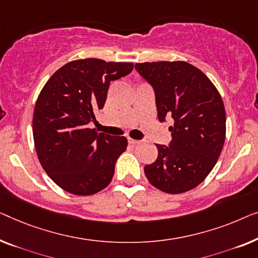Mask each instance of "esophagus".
<instances>
[{
	"label": "esophagus",
	"instance_id": "34e87169",
	"mask_svg": "<svg viewBox=\"0 0 258 258\" xmlns=\"http://www.w3.org/2000/svg\"><path fill=\"white\" fill-rule=\"evenodd\" d=\"M128 143L131 145H137V144H140L141 141L140 140H137V139H132V138H128Z\"/></svg>",
	"mask_w": 258,
	"mask_h": 258
}]
</instances>
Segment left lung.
<instances>
[{
    "label": "left lung",
    "instance_id": "8db88e82",
    "mask_svg": "<svg viewBox=\"0 0 258 258\" xmlns=\"http://www.w3.org/2000/svg\"><path fill=\"white\" fill-rule=\"evenodd\" d=\"M154 90L158 118L173 119L172 140L159 145L158 158L145 166L148 181L165 193L193 189L212 172L226 139V111L217 89L187 61L137 63Z\"/></svg>",
    "mask_w": 258,
    "mask_h": 258
}]
</instances>
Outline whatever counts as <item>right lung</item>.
I'll return each instance as SVG.
<instances>
[{"mask_svg": "<svg viewBox=\"0 0 258 258\" xmlns=\"http://www.w3.org/2000/svg\"><path fill=\"white\" fill-rule=\"evenodd\" d=\"M132 70L133 63L72 60L42 89L32 118L35 147L42 167L61 189L92 195L111 182L127 139L98 133L89 124L97 121L94 114L104 107L110 83Z\"/></svg>", "mask_w": 258, "mask_h": 258, "instance_id": "obj_1", "label": "right lung"}]
</instances>
